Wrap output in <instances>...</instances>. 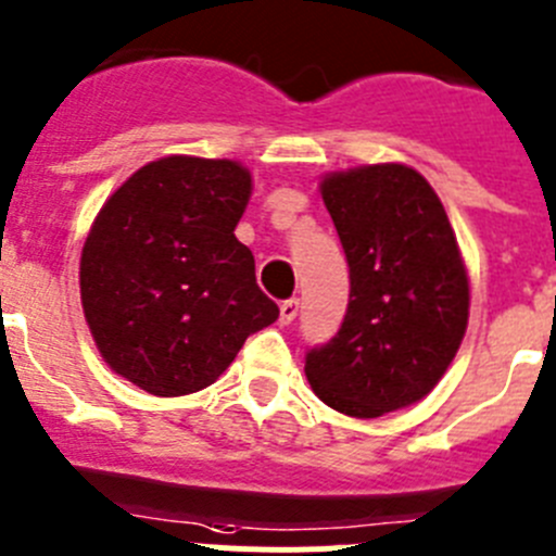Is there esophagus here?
I'll return each mask as SVG.
<instances>
[{"label":"esophagus","mask_w":556,"mask_h":556,"mask_svg":"<svg viewBox=\"0 0 556 556\" xmlns=\"http://www.w3.org/2000/svg\"><path fill=\"white\" fill-rule=\"evenodd\" d=\"M298 312H300V303L298 300H283L281 303V325H292L294 323V317H298Z\"/></svg>","instance_id":"obj_1"}]
</instances>
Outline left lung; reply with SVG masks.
<instances>
[{
  "mask_svg": "<svg viewBox=\"0 0 556 556\" xmlns=\"http://www.w3.org/2000/svg\"><path fill=\"white\" fill-rule=\"evenodd\" d=\"M319 192L350 264L339 333L305 355V378L333 410L378 419L425 400L468 325L457 237L421 173L400 162L336 170Z\"/></svg>",
  "mask_w": 556,
  "mask_h": 556,
  "instance_id": "8db88e82",
  "label": "left lung"
}]
</instances>
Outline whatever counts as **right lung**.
Masks as SVG:
<instances>
[{"mask_svg":"<svg viewBox=\"0 0 556 556\" xmlns=\"http://www.w3.org/2000/svg\"><path fill=\"white\" fill-rule=\"evenodd\" d=\"M251 190L239 162L176 154L106 198L81 248L79 292L115 375L154 396L192 394L278 319L253 253L233 237Z\"/></svg>","mask_w":556,"mask_h":556,"instance_id":"add662e5","label":"right lung"}]
</instances>
